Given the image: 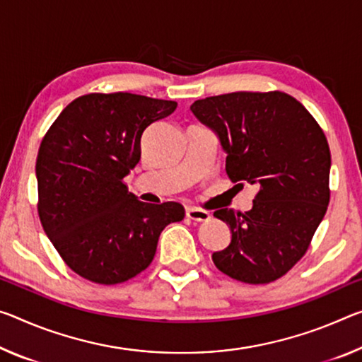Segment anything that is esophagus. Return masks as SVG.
<instances>
[{
  "instance_id": "esophagus-1",
  "label": "esophagus",
  "mask_w": 362,
  "mask_h": 362,
  "mask_svg": "<svg viewBox=\"0 0 362 362\" xmlns=\"http://www.w3.org/2000/svg\"><path fill=\"white\" fill-rule=\"evenodd\" d=\"M187 217L194 222H208L211 219V214L208 211L198 208H187Z\"/></svg>"
}]
</instances>
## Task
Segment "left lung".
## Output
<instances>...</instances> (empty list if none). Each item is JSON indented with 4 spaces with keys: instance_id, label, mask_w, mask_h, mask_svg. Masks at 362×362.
<instances>
[{
    "instance_id": "obj_1",
    "label": "left lung",
    "mask_w": 362,
    "mask_h": 362,
    "mask_svg": "<svg viewBox=\"0 0 362 362\" xmlns=\"http://www.w3.org/2000/svg\"><path fill=\"white\" fill-rule=\"evenodd\" d=\"M190 109L219 135L228 179L259 188L250 211L214 212L230 227L232 242L212 261L240 282H274L306 255L330 202L324 130L279 90L209 96Z\"/></svg>"
}]
</instances>
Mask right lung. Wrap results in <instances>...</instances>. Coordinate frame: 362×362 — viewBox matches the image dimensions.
Masks as SVG:
<instances>
[{
	"mask_svg": "<svg viewBox=\"0 0 362 362\" xmlns=\"http://www.w3.org/2000/svg\"><path fill=\"white\" fill-rule=\"evenodd\" d=\"M177 103L134 93H88L51 124L37 156L38 216L69 267L93 284H122L150 266L180 203H143L124 177L140 160L141 135Z\"/></svg>",
	"mask_w": 362,
	"mask_h": 362,
	"instance_id": "right-lung-1",
	"label": "right lung"
}]
</instances>
